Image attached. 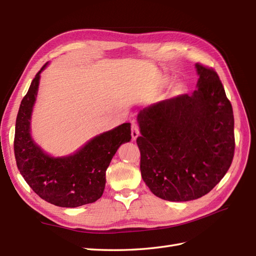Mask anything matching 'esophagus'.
<instances>
[{"instance_id":"esophagus-1","label":"esophagus","mask_w":256,"mask_h":256,"mask_svg":"<svg viewBox=\"0 0 256 256\" xmlns=\"http://www.w3.org/2000/svg\"><path fill=\"white\" fill-rule=\"evenodd\" d=\"M131 136H132L134 141L138 136V126L136 122H131Z\"/></svg>"}]
</instances>
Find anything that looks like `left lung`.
Returning <instances> with one entry per match:
<instances>
[{
    "mask_svg": "<svg viewBox=\"0 0 256 256\" xmlns=\"http://www.w3.org/2000/svg\"><path fill=\"white\" fill-rule=\"evenodd\" d=\"M198 90L145 108L138 114L143 180L172 202L212 191L234 157L233 108L214 68L196 64Z\"/></svg>",
    "mask_w": 256,
    "mask_h": 256,
    "instance_id": "obj_1",
    "label": "left lung"
}]
</instances>
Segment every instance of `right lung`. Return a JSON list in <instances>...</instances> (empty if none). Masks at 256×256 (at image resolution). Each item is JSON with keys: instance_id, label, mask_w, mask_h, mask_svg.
Segmentation results:
<instances>
[{"instance_id": "add662e5", "label": "right lung", "mask_w": 256, "mask_h": 256, "mask_svg": "<svg viewBox=\"0 0 256 256\" xmlns=\"http://www.w3.org/2000/svg\"><path fill=\"white\" fill-rule=\"evenodd\" d=\"M47 65L36 74L19 108L14 141L18 170L36 194L48 203L72 208L94 203L102 196L106 171L116 150L131 140L130 124L95 136L70 156H49L30 134L40 72Z\"/></svg>"}]
</instances>
